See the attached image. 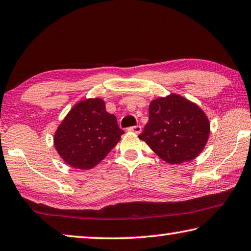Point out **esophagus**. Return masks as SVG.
I'll use <instances>...</instances> for the list:
<instances>
[{
	"label": "esophagus",
	"instance_id": "esophagus-1",
	"mask_svg": "<svg viewBox=\"0 0 251 251\" xmlns=\"http://www.w3.org/2000/svg\"><path fill=\"white\" fill-rule=\"evenodd\" d=\"M128 130H130V132H133V133H135V134H140V133L142 132V126L136 125V126L129 127Z\"/></svg>",
	"mask_w": 251,
	"mask_h": 251
}]
</instances>
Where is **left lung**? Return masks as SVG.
<instances>
[{"label": "left lung", "instance_id": "1", "mask_svg": "<svg viewBox=\"0 0 251 251\" xmlns=\"http://www.w3.org/2000/svg\"><path fill=\"white\" fill-rule=\"evenodd\" d=\"M210 121L196 102L177 94L151 101L149 122L138 138L169 164L198 157L208 143Z\"/></svg>", "mask_w": 251, "mask_h": 251}]
</instances>
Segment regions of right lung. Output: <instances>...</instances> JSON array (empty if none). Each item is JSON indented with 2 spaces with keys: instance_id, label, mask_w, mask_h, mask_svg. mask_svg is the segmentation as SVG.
Listing matches in <instances>:
<instances>
[{
  "instance_id": "1",
  "label": "right lung",
  "mask_w": 251,
  "mask_h": 251,
  "mask_svg": "<svg viewBox=\"0 0 251 251\" xmlns=\"http://www.w3.org/2000/svg\"><path fill=\"white\" fill-rule=\"evenodd\" d=\"M115 115L106 111L104 99L87 98L75 104L53 135V145L63 162L74 169L90 170L121 141Z\"/></svg>"
}]
</instances>
